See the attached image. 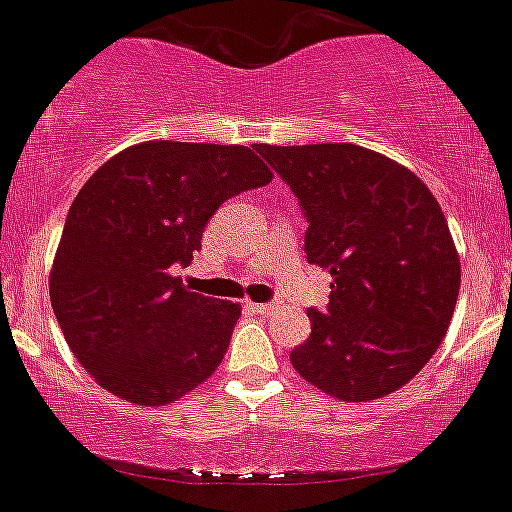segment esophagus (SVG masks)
Returning a JSON list of instances; mask_svg holds the SVG:
<instances>
[{
	"label": "esophagus",
	"instance_id": "esophagus-1",
	"mask_svg": "<svg viewBox=\"0 0 512 512\" xmlns=\"http://www.w3.org/2000/svg\"><path fill=\"white\" fill-rule=\"evenodd\" d=\"M250 306L257 311V314H270V311L275 309L273 301H268V304H250Z\"/></svg>",
	"mask_w": 512,
	"mask_h": 512
}]
</instances>
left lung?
Here are the masks:
<instances>
[{"instance_id":"obj_1","label":"left lung","mask_w":512,"mask_h":512,"mask_svg":"<svg viewBox=\"0 0 512 512\" xmlns=\"http://www.w3.org/2000/svg\"><path fill=\"white\" fill-rule=\"evenodd\" d=\"M255 151L299 201L306 260L332 275L327 309L293 368L342 402L397 391L433 358L451 324L461 265L446 216L407 167L355 144Z\"/></svg>"}]
</instances>
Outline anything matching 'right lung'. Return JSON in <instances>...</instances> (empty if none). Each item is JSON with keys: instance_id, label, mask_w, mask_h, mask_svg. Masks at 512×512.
I'll return each instance as SVG.
<instances>
[{"instance_id": "add662e5", "label": "right lung", "mask_w": 512, "mask_h": 512, "mask_svg": "<svg viewBox=\"0 0 512 512\" xmlns=\"http://www.w3.org/2000/svg\"><path fill=\"white\" fill-rule=\"evenodd\" d=\"M270 180L247 146L146 141L84 182L53 260L51 306L97 384L159 407L219 368L239 306L188 291L170 270L188 268L221 203Z\"/></svg>"}]
</instances>
